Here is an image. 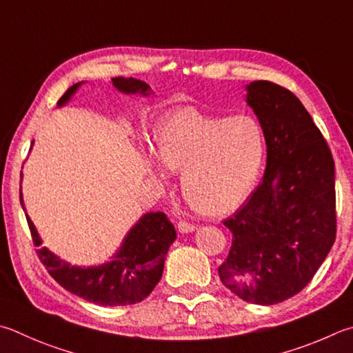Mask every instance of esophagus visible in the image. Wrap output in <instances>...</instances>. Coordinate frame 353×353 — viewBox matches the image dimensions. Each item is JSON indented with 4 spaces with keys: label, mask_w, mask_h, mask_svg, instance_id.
I'll return each mask as SVG.
<instances>
[{
    "label": "esophagus",
    "mask_w": 353,
    "mask_h": 353,
    "mask_svg": "<svg viewBox=\"0 0 353 353\" xmlns=\"http://www.w3.org/2000/svg\"><path fill=\"white\" fill-rule=\"evenodd\" d=\"M177 228H179V232H181V233H191V232H194V230H196V225H194V223L187 222V221H181L177 223Z\"/></svg>",
    "instance_id": "esophagus-1"
}]
</instances>
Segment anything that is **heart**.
<instances>
[{"label":"heart","mask_w":353,"mask_h":353,"mask_svg":"<svg viewBox=\"0 0 353 353\" xmlns=\"http://www.w3.org/2000/svg\"><path fill=\"white\" fill-rule=\"evenodd\" d=\"M156 148L165 168L182 170L181 190L191 207L217 216L252 193L264 165L265 136L252 115L214 117L183 108L160 123ZM154 170L166 179L163 166Z\"/></svg>","instance_id":"obj_1"}]
</instances>
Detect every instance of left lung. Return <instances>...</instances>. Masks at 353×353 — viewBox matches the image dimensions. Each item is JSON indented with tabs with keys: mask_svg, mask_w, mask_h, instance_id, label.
Here are the masks:
<instances>
[{
	"mask_svg": "<svg viewBox=\"0 0 353 353\" xmlns=\"http://www.w3.org/2000/svg\"><path fill=\"white\" fill-rule=\"evenodd\" d=\"M247 92L264 130L267 166L248 201L223 221L233 239L217 272L238 298L272 305L303 290L335 242V162L293 92L267 80Z\"/></svg>",
	"mask_w": 353,
	"mask_h": 353,
	"instance_id": "obj_1",
	"label": "left lung"
}]
</instances>
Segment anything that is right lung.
<instances>
[{"label":"right lung","instance_id":"right-lung-1","mask_svg":"<svg viewBox=\"0 0 353 353\" xmlns=\"http://www.w3.org/2000/svg\"><path fill=\"white\" fill-rule=\"evenodd\" d=\"M80 85L81 83H77L70 86L59 100V106L65 105ZM112 86L123 94L150 95V86L137 79L115 77ZM20 201L23 205L21 190ZM26 219L34 245L40 247L41 239L35 225L28 214ZM174 239V225L165 213L157 211L142 216L126 234L123 245L112 256V261L103 265L88 268L69 265L46 247L37 250V254L50 276L68 292L99 305H130L143 301L154 290L162 278L165 254Z\"/></svg>","mask_w":353,"mask_h":353}]
</instances>
